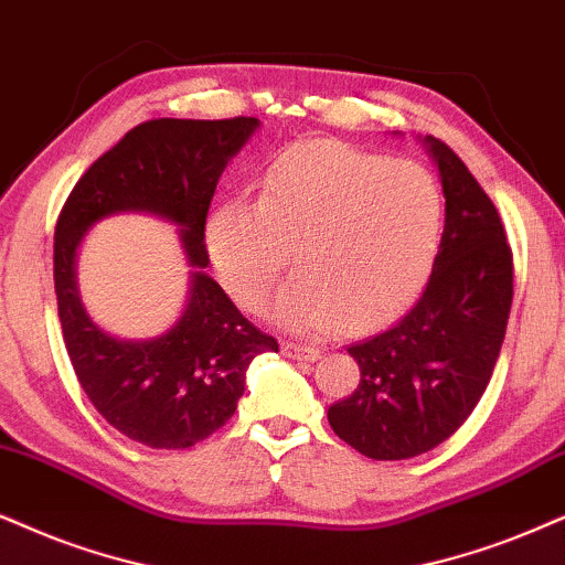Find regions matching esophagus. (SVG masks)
I'll use <instances>...</instances> for the list:
<instances>
[{
  "label": "esophagus",
  "mask_w": 565,
  "mask_h": 565,
  "mask_svg": "<svg viewBox=\"0 0 565 565\" xmlns=\"http://www.w3.org/2000/svg\"><path fill=\"white\" fill-rule=\"evenodd\" d=\"M281 352L291 356V360H305V362H316L320 360V349L310 347V344H297V341H284Z\"/></svg>",
  "instance_id": "34e87169"
}]
</instances>
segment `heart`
Returning a JSON list of instances; mask_svg holds the SVG:
<instances>
[{
  "label": "heart",
  "instance_id": "heart-1",
  "mask_svg": "<svg viewBox=\"0 0 565 565\" xmlns=\"http://www.w3.org/2000/svg\"><path fill=\"white\" fill-rule=\"evenodd\" d=\"M440 232L443 192L423 163L302 140L276 156L255 205L213 213L209 249L247 310L266 302L291 253L297 278L276 302L278 323L367 331L417 297Z\"/></svg>",
  "mask_w": 565,
  "mask_h": 565
}]
</instances>
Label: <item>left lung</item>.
I'll use <instances>...</instances> for the list:
<instances>
[{"label": "left lung", "instance_id": "1", "mask_svg": "<svg viewBox=\"0 0 565 565\" xmlns=\"http://www.w3.org/2000/svg\"><path fill=\"white\" fill-rule=\"evenodd\" d=\"M425 142L446 195L433 274L398 323L347 349L360 385L328 409L333 433L375 461L433 451L467 423L501 354L513 299V253L495 205L446 142Z\"/></svg>", "mask_w": 565, "mask_h": 565}]
</instances>
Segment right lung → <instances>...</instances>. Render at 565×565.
<instances>
[{
  "label": "right lung",
  "instance_id": "obj_1",
  "mask_svg": "<svg viewBox=\"0 0 565 565\" xmlns=\"http://www.w3.org/2000/svg\"><path fill=\"white\" fill-rule=\"evenodd\" d=\"M258 127L255 117L151 119L96 159L64 200L54 230V291L70 362L85 396L114 430L142 446L180 451L226 425L245 394L247 365L278 352L203 268L205 218L226 161ZM146 210L185 226L191 302L178 326L151 342H119L84 316L74 249L98 217Z\"/></svg>",
  "mask_w": 565,
  "mask_h": 565
}]
</instances>
